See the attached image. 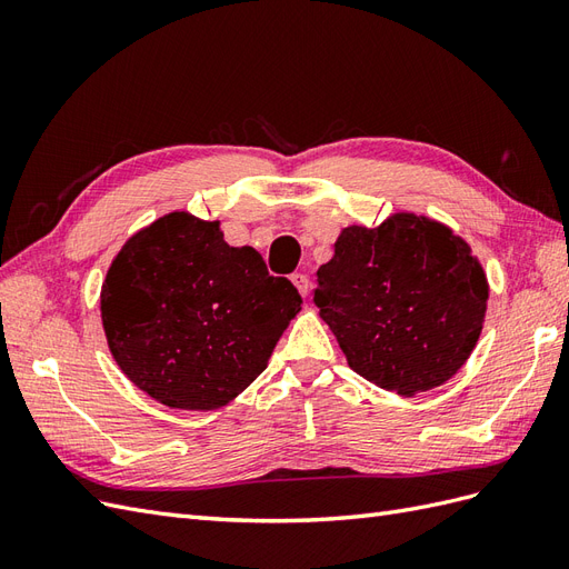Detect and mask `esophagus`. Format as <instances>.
I'll return each instance as SVG.
<instances>
[{"label": "esophagus", "instance_id": "34e87169", "mask_svg": "<svg viewBox=\"0 0 569 569\" xmlns=\"http://www.w3.org/2000/svg\"><path fill=\"white\" fill-rule=\"evenodd\" d=\"M291 284H295V287L299 289L301 297H308V284H311V282H308V274L295 272V274H291Z\"/></svg>", "mask_w": 569, "mask_h": 569}]
</instances>
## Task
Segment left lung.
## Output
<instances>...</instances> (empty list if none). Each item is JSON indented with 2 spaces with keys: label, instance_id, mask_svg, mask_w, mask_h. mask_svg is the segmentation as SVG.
I'll use <instances>...</instances> for the list:
<instances>
[{
  "label": "left lung",
  "instance_id": "obj_1",
  "mask_svg": "<svg viewBox=\"0 0 569 569\" xmlns=\"http://www.w3.org/2000/svg\"><path fill=\"white\" fill-rule=\"evenodd\" d=\"M487 299L470 244L416 213L343 228L313 291L351 370L401 396L449 382L465 366Z\"/></svg>",
  "mask_w": 569,
  "mask_h": 569
}]
</instances>
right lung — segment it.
<instances>
[{
    "label": "right lung",
    "mask_w": 569,
    "mask_h": 569,
    "mask_svg": "<svg viewBox=\"0 0 569 569\" xmlns=\"http://www.w3.org/2000/svg\"><path fill=\"white\" fill-rule=\"evenodd\" d=\"M111 356L151 399L216 410L268 368L301 311L287 278L253 247H230L218 220L173 211L134 232L101 284Z\"/></svg>",
    "instance_id": "add662e5"
}]
</instances>
